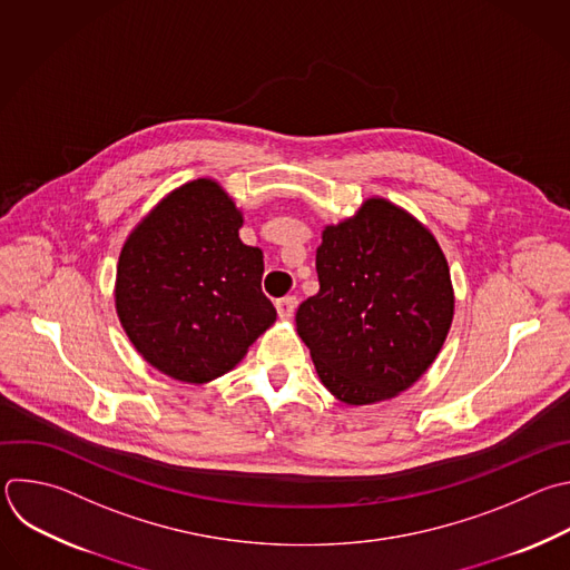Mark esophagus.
Returning a JSON list of instances; mask_svg holds the SVG:
<instances>
[{
	"label": "esophagus",
	"instance_id": "34e87169",
	"mask_svg": "<svg viewBox=\"0 0 570 570\" xmlns=\"http://www.w3.org/2000/svg\"><path fill=\"white\" fill-rule=\"evenodd\" d=\"M275 306H277V313H279V317H291L293 313H295V306H297V299L293 297V295H288V297H282V299H277L275 302Z\"/></svg>",
	"mask_w": 570,
	"mask_h": 570
}]
</instances>
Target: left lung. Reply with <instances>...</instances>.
<instances>
[{
	"label": "left lung",
	"mask_w": 570,
	"mask_h": 570,
	"mask_svg": "<svg viewBox=\"0 0 570 570\" xmlns=\"http://www.w3.org/2000/svg\"><path fill=\"white\" fill-rule=\"evenodd\" d=\"M315 268L320 293L295 320L324 387L346 405L412 387L454 315L450 268L432 233L399 206L368 199L322 233Z\"/></svg>",
	"instance_id": "1"
}]
</instances>
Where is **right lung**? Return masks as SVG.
Instances as JSON below:
<instances>
[{
    "instance_id": "obj_1",
    "label": "right lung",
    "mask_w": 570,
    "mask_h": 570,
    "mask_svg": "<svg viewBox=\"0 0 570 570\" xmlns=\"http://www.w3.org/2000/svg\"><path fill=\"white\" fill-rule=\"evenodd\" d=\"M242 215L208 178L165 197L129 235L116 311L138 353L183 383L230 371L275 322L264 255L239 239Z\"/></svg>"
}]
</instances>
